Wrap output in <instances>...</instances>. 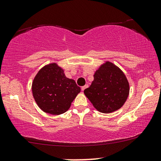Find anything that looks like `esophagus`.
Here are the masks:
<instances>
[{
	"label": "esophagus",
	"instance_id": "34e87169",
	"mask_svg": "<svg viewBox=\"0 0 161 161\" xmlns=\"http://www.w3.org/2000/svg\"><path fill=\"white\" fill-rule=\"evenodd\" d=\"M88 85H86V86H82V88H81V89H82V91H84V90H85V89H86V88H88Z\"/></svg>",
	"mask_w": 161,
	"mask_h": 161
}]
</instances>
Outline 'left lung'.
<instances>
[{
	"instance_id": "1",
	"label": "left lung",
	"mask_w": 161,
	"mask_h": 161,
	"mask_svg": "<svg viewBox=\"0 0 161 161\" xmlns=\"http://www.w3.org/2000/svg\"><path fill=\"white\" fill-rule=\"evenodd\" d=\"M129 83L119 67L107 61L94 75V81L84 91L96 109L110 113L121 107L129 94Z\"/></svg>"
}]
</instances>
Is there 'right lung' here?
<instances>
[{
	"mask_svg": "<svg viewBox=\"0 0 161 161\" xmlns=\"http://www.w3.org/2000/svg\"><path fill=\"white\" fill-rule=\"evenodd\" d=\"M80 91L75 81L67 78L56 64L42 67L32 83L33 96L38 106L52 115L67 112Z\"/></svg>",
	"mask_w": 161,
	"mask_h": 161,
	"instance_id": "obj_1",
	"label": "right lung"
}]
</instances>
